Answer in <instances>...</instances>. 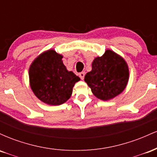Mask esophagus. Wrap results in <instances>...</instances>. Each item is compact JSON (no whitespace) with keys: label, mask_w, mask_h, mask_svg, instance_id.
I'll return each instance as SVG.
<instances>
[{"label":"esophagus","mask_w":157,"mask_h":157,"mask_svg":"<svg viewBox=\"0 0 157 157\" xmlns=\"http://www.w3.org/2000/svg\"><path fill=\"white\" fill-rule=\"evenodd\" d=\"M85 75H86V73L84 72H80V74H79V76H80V77L81 78V80H83L84 79V77H85Z\"/></svg>","instance_id":"34e87169"}]
</instances>
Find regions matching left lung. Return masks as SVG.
Wrapping results in <instances>:
<instances>
[{
  "label": "left lung",
  "instance_id": "left-lung-1",
  "mask_svg": "<svg viewBox=\"0 0 157 157\" xmlns=\"http://www.w3.org/2000/svg\"><path fill=\"white\" fill-rule=\"evenodd\" d=\"M92 69L84 80L97 98L111 100L125 90L129 80V68L123 57L111 49L94 59Z\"/></svg>",
  "mask_w": 157,
  "mask_h": 157
}]
</instances>
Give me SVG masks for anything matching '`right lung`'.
<instances>
[{"label": "right lung", "instance_id": "add662e5", "mask_svg": "<svg viewBox=\"0 0 157 157\" xmlns=\"http://www.w3.org/2000/svg\"><path fill=\"white\" fill-rule=\"evenodd\" d=\"M63 56L54 49H48L32 61L29 69L30 87L40 101L49 105L66 102L73 87L80 78L68 71L63 63Z\"/></svg>", "mask_w": 157, "mask_h": 157}]
</instances>
